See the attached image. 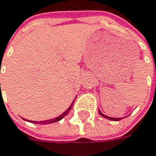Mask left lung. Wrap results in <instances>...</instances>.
<instances>
[{"label":"left lung","mask_w":156,"mask_h":156,"mask_svg":"<svg viewBox=\"0 0 156 156\" xmlns=\"http://www.w3.org/2000/svg\"><path fill=\"white\" fill-rule=\"evenodd\" d=\"M98 113H99L100 115H102L103 117H105V118H107V119H109V120H111V121H120L121 119H122L123 117H119V118H115V117H110V116H108V115H104L99 110H98Z\"/></svg>","instance_id":"left-lung-1"}]
</instances>
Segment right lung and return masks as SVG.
Here are the masks:
<instances>
[{
    "instance_id": "1",
    "label": "right lung",
    "mask_w": 156,
    "mask_h": 156,
    "mask_svg": "<svg viewBox=\"0 0 156 156\" xmlns=\"http://www.w3.org/2000/svg\"><path fill=\"white\" fill-rule=\"evenodd\" d=\"M75 100V99H74ZM73 103H74V101L73 102V104L71 105V106L68 108L67 110H66L64 113H62L61 115H58V116H57L55 118H52V119H50V120H46V121H40V122H37V121H29V120H26V121H28L30 122H33V123H36V124H49V123H53V122H58L61 120L62 118H64L66 115H67L68 113H69V111L71 110L72 109V107H73Z\"/></svg>"
}]
</instances>
